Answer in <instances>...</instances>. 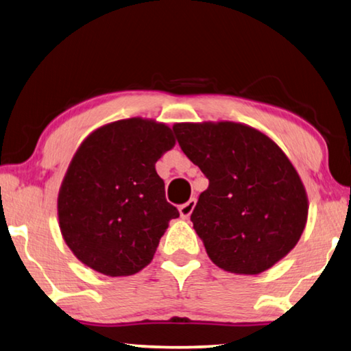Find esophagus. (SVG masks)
<instances>
[{"instance_id":"1","label":"esophagus","mask_w":351,"mask_h":351,"mask_svg":"<svg viewBox=\"0 0 351 351\" xmlns=\"http://www.w3.org/2000/svg\"><path fill=\"white\" fill-rule=\"evenodd\" d=\"M194 206H195V199H189V200L186 202V204L180 205V206H179L180 216H182L183 219H188L189 216H191V213H193V210H194Z\"/></svg>"}]
</instances>
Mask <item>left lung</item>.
Segmentation results:
<instances>
[{
	"instance_id": "1",
	"label": "left lung",
	"mask_w": 351,
	"mask_h": 351,
	"mask_svg": "<svg viewBox=\"0 0 351 351\" xmlns=\"http://www.w3.org/2000/svg\"><path fill=\"white\" fill-rule=\"evenodd\" d=\"M182 151L210 180L191 222L219 268L259 274L296 247L308 199L284 151L242 123H177Z\"/></svg>"
}]
</instances>
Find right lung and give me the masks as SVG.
Returning a JSON list of instances; mask_svg holds the SVG:
<instances>
[{
  "instance_id": "right-lung-1",
  "label": "right lung",
  "mask_w": 351,
  "mask_h": 351,
  "mask_svg": "<svg viewBox=\"0 0 351 351\" xmlns=\"http://www.w3.org/2000/svg\"><path fill=\"white\" fill-rule=\"evenodd\" d=\"M176 145L171 128L140 117L98 128L73 156L58 193L60 230L84 265L131 276L152 261L171 219L156 162Z\"/></svg>"
}]
</instances>
